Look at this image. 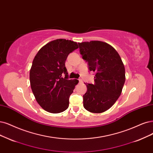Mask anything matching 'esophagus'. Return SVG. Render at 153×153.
I'll return each mask as SVG.
<instances>
[{"label":"esophagus","instance_id":"obj_1","mask_svg":"<svg viewBox=\"0 0 153 153\" xmlns=\"http://www.w3.org/2000/svg\"><path fill=\"white\" fill-rule=\"evenodd\" d=\"M79 84L82 83V80L81 79H79Z\"/></svg>","mask_w":153,"mask_h":153}]
</instances>
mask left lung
<instances>
[{
  "label": "left lung",
  "instance_id": "8db88e82",
  "mask_svg": "<svg viewBox=\"0 0 153 153\" xmlns=\"http://www.w3.org/2000/svg\"><path fill=\"white\" fill-rule=\"evenodd\" d=\"M80 53L95 73L94 84H86L83 106L100 114L110 108L121 94L126 81L125 67L119 54L110 45L100 41L79 43Z\"/></svg>",
  "mask_w": 153,
  "mask_h": 153
}]
</instances>
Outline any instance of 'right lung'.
Wrapping results in <instances>:
<instances>
[{
	"instance_id": "add662e5",
	"label": "right lung",
	"mask_w": 153,
	"mask_h": 153,
	"mask_svg": "<svg viewBox=\"0 0 153 153\" xmlns=\"http://www.w3.org/2000/svg\"><path fill=\"white\" fill-rule=\"evenodd\" d=\"M76 42L55 39L40 48L30 72L33 93L43 109L58 114L69 107L70 95L79 81L69 79L65 66L67 56L78 48Z\"/></svg>"
}]
</instances>
